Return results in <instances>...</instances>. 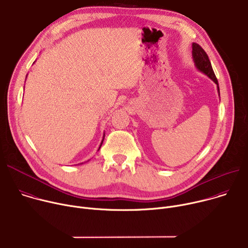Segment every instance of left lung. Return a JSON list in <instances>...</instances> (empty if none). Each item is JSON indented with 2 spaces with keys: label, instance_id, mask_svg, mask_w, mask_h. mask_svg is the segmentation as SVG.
Returning a JSON list of instances; mask_svg holds the SVG:
<instances>
[{
  "label": "left lung",
  "instance_id": "left-lung-1",
  "mask_svg": "<svg viewBox=\"0 0 248 248\" xmlns=\"http://www.w3.org/2000/svg\"><path fill=\"white\" fill-rule=\"evenodd\" d=\"M192 56H193V60L195 63L196 68L201 71L202 73H204L205 75H207L211 80H213L216 84H217V92H218V96H219V87H218V83H217V79L214 73L213 67L211 64V61L209 59L208 54L205 52V50L202 49L199 44L197 43H193L192 44Z\"/></svg>",
  "mask_w": 248,
  "mask_h": 248
}]
</instances>
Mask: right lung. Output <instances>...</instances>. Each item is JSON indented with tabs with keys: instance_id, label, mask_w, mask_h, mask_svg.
<instances>
[{
	"instance_id": "obj_1",
	"label": "right lung",
	"mask_w": 248,
	"mask_h": 248,
	"mask_svg": "<svg viewBox=\"0 0 248 248\" xmlns=\"http://www.w3.org/2000/svg\"><path fill=\"white\" fill-rule=\"evenodd\" d=\"M104 138H105V134H104ZM104 138H103V140H102V142H101V144H100V146H99V149H98V151L100 150V148H101V146H102V144H103V141H104ZM89 161V160H88ZM85 163V162H84ZM80 164H83V163H80Z\"/></svg>"
}]
</instances>
